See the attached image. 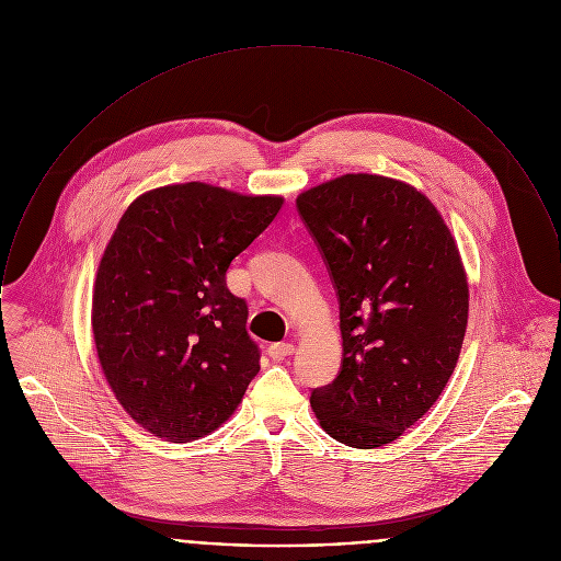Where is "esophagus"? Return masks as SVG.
Wrapping results in <instances>:
<instances>
[{
	"label": "esophagus",
	"mask_w": 561,
	"mask_h": 561,
	"mask_svg": "<svg viewBox=\"0 0 561 561\" xmlns=\"http://www.w3.org/2000/svg\"><path fill=\"white\" fill-rule=\"evenodd\" d=\"M293 351H295V346H293L290 342H273V344L268 346V355H271L273 359H284V357H288Z\"/></svg>",
	"instance_id": "obj_1"
}]
</instances>
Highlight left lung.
<instances>
[{
	"instance_id": "obj_1",
	"label": "left lung",
	"mask_w": 561,
	"mask_h": 561,
	"mask_svg": "<svg viewBox=\"0 0 561 561\" xmlns=\"http://www.w3.org/2000/svg\"><path fill=\"white\" fill-rule=\"evenodd\" d=\"M336 288L342 366L314 388L346 447L390 445L438 401L468 323V284L436 206L414 186L348 173L297 197Z\"/></svg>"
}]
</instances>
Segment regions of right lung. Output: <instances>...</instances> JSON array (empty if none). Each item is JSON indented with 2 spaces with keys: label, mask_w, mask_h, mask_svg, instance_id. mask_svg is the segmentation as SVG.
Instances as JSON below:
<instances>
[{
  "label": "right lung",
  "mask_w": 561,
  "mask_h": 561,
  "mask_svg": "<svg viewBox=\"0 0 561 561\" xmlns=\"http://www.w3.org/2000/svg\"><path fill=\"white\" fill-rule=\"evenodd\" d=\"M282 204L188 182L140 195L116 225L98 268L93 336L114 397L158 438L208 436L257 375L247 301L225 275Z\"/></svg>",
  "instance_id": "right-lung-1"
}]
</instances>
